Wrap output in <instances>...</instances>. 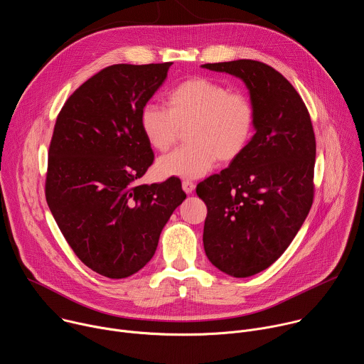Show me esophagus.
Masks as SVG:
<instances>
[{
  "mask_svg": "<svg viewBox=\"0 0 364 364\" xmlns=\"http://www.w3.org/2000/svg\"><path fill=\"white\" fill-rule=\"evenodd\" d=\"M181 187H183V190H184L187 194H191V193L196 190V184H194L193 181H190V180H184V181L181 183Z\"/></svg>",
  "mask_w": 364,
  "mask_h": 364,
  "instance_id": "obj_1",
  "label": "esophagus"
}]
</instances>
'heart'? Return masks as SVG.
I'll return each mask as SVG.
<instances>
[{
  "label": "heart",
  "mask_w": 364,
  "mask_h": 364,
  "mask_svg": "<svg viewBox=\"0 0 364 364\" xmlns=\"http://www.w3.org/2000/svg\"><path fill=\"white\" fill-rule=\"evenodd\" d=\"M167 109L147 104L140 111V129L149 146L160 153L173 147L180 129L188 144L161 157L156 171L164 178H200L215 161H232L249 147L256 127L252 100L231 92L205 77L188 78L167 95Z\"/></svg>",
  "instance_id": "obj_1"
}]
</instances>
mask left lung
<instances>
[{
  "label": "left lung",
  "instance_id": "obj_1",
  "mask_svg": "<svg viewBox=\"0 0 364 364\" xmlns=\"http://www.w3.org/2000/svg\"><path fill=\"white\" fill-rule=\"evenodd\" d=\"M201 67L243 81L256 111L245 153L196 190L207 205L205 256L231 277H250L286 252L310 211L314 132L301 97L270 65L235 60Z\"/></svg>",
  "mask_w": 364,
  "mask_h": 364
}]
</instances>
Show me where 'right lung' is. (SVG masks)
I'll return each mask as SVG.
<instances>
[{
    "label": "right lung",
    "mask_w": 364,
    "mask_h": 364,
    "mask_svg": "<svg viewBox=\"0 0 364 364\" xmlns=\"http://www.w3.org/2000/svg\"><path fill=\"white\" fill-rule=\"evenodd\" d=\"M171 64L109 65L73 92L55 121L47 203L77 257L108 279L133 276L153 259L187 197L176 178L137 184L154 160L140 111Z\"/></svg>",
    "instance_id": "obj_1"
}]
</instances>
